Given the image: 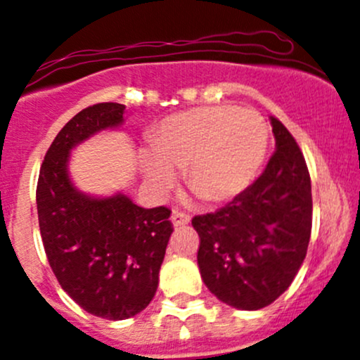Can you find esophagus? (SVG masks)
Listing matches in <instances>:
<instances>
[{
	"instance_id": "34e87169",
	"label": "esophagus",
	"mask_w": 360,
	"mask_h": 360,
	"mask_svg": "<svg viewBox=\"0 0 360 360\" xmlns=\"http://www.w3.org/2000/svg\"><path fill=\"white\" fill-rule=\"evenodd\" d=\"M189 220H191V217H189L188 213L179 212V210H174L172 215H171V222H172L174 227H179V225H186V224H189Z\"/></svg>"
}]
</instances>
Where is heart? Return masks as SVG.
I'll return each mask as SVG.
<instances>
[{"label": "heart", "mask_w": 360, "mask_h": 360, "mask_svg": "<svg viewBox=\"0 0 360 360\" xmlns=\"http://www.w3.org/2000/svg\"><path fill=\"white\" fill-rule=\"evenodd\" d=\"M270 131L262 114L232 105L196 108L174 114L150 136L141 167L153 188L172 184L184 169L188 186L208 203L238 198L255 183L266 159Z\"/></svg>", "instance_id": "obj_1"}]
</instances>
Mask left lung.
<instances>
[{"mask_svg":"<svg viewBox=\"0 0 360 360\" xmlns=\"http://www.w3.org/2000/svg\"><path fill=\"white\" fill-rule=\"evenodd\" d=\"M275 152L262 176L215 213L193 217L201 278L217 299L256 311L283 294L306 258L313 196L306 160L271 116Z\"/></svg>","mask_w":360,"mask_h":360,"instance_id":"8db88e82","label":"left lung"}]
</instances>
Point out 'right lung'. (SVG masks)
Returning <instances> with one entry per match:
<instances>
[{
	"instance_id": "obj_1",
	"label": "right lung",
	"mask_w": 360,
	"mask_h": 360,
	"mask_svg": "<svg viewBox=\"0 0 360 360\" xmlns=\"http://www.w3.org/2000/svg\"><path fill=\"white\" fill-rule=\"evenodd\" d=\"M124 109L102 102L71 117L47 150L35 193L42 244L59 285L86 313L110 321L131 318L152 301L174 231L169 208H141L122 193L96 198L71 183V148L121 126Z\"/></svg>"
}]
</instances>
